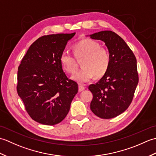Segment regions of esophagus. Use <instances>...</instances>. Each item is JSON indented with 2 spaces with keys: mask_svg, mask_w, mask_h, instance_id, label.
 I'll return each mask as SVG.
<instances>
[{
  "mask_svg": "<svg viewBox=\"0 0 156 156\" xmlns=\"http://www.w3.org/2000/svg\"><path fill=\"white\" fill-rule=\"evenodd\" d=\"M84 89H85V87H84L83 85H82V84H79L78 85V91L79 92H81L82 90H84Z\"/></svg>",
  "mask_w": 156,
  "mask_h": 156,
  "instance_id": "obj_1",
  "label": "esophagus"
}]
</instances>
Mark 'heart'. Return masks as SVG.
Segmentation results:
<instances>
[{"instance_id": "obj_1", "label": "heart", "mask_w": 156, "mask_h": 156, "mask_svg": "<svg viewBox=\"0 0 156 156\" xmlns=\"http://www.w3.org/2000/svg\"><path fill=\"white\" fill-rule=\"evenodd\" d=\"M72 48L76 59L83 58L81 63L82 68L72 76L73 80L79 83H85L94 76L100 78L106 74L110 66L111 57L107 49L101 47L99 43L84 38L76 43ZM75 58L66 51L62 53L59 58L63 69L69 74H74L77 69L78 64Z\"/></svg>"}]
</instances>
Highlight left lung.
<instances>
[{
	"instance_id": "obj_1",
	"label": "left lung",
	"mask_w": 156,
	"mask_h": 156,
	"mask_svg": "<svg viewBox=\"0 0 156 156\" xmlns=\"http://www.w3.org/2000/svg\"><path fill=\"white\" fill-rule=\"evenodd\" d=\"M90 36L105 43L111 57L106 74L88 87L93 94L90 109L101 119H112L127 110L133 101L139 82L137 59L125 41L115 32L100 31Z\"/></svg>"
}]
</instances>
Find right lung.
<instances>
[{"mask_svg": "<svg viewBox=\"0 0 156 156\" xmlns=\"http://www.w3.org/2000/svg\"><path fill=\"white\" fill-rule=\"evenodd\" d=\"M73 34L44 35L34 41L18 68V95L33 120L46 125L62 121L78 91V84L69 79L59 61Z\"/></svg>", "mask_w": 156, "mask_h": 156, "instance_id": "obj_1", "label": "right lung"}]
</instances>
